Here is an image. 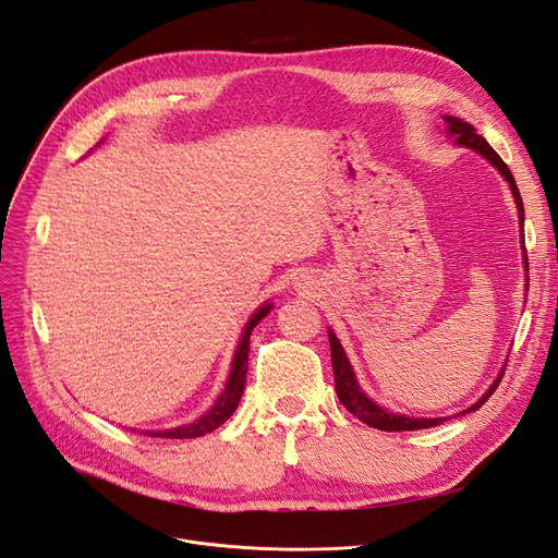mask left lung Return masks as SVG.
<instances>
[{"label":"left lung","mask_w":558,"mask_h":558,"mask_svg":"<svg viewBox=\"0 0 558 558\" xmlns=\"http://www.w3.org/2000/svg\"><path fill=\"white\" fill-rule=\"evenodd\" d=\"M445 122H447V132L457 138L459 146L477 150L480 155L487 157L502 175H506V181L510 183V190H512V194H514V202H517V208H519L521 229H524V202H521L519 187H517V183H514V175H512V171L508 169L506 161H502L500 155L489 146L487 141H484L482 134L475 132L473 124L463 122V120H459V118H449V116L445 118ZM524 250H526V247H524ZM524 264H526V271H529V262H524ZM329 345H331V364H333L336 393H338L340 403H343L356 420H362L364 424H368V426H373V428H377V430H417V428L440 426V424L447 420V417L424 420V417L393 415V412H389V410L380 408L377 403H373V401L366 397V393H364L362 389H359L356 377H354V371H352V366H350V362H348V356H345L343 348H340L338 338H336L331 331H329ZM500 377H502V375H498V380L492 385V389H489L487 393H484V397H482L475 405H471L469 410H465V412H473V410L482 408L484 401H487V399L492 397V393L496 391V387H498V383H500ZM465 412H463V415H465Z\"/></svg>","instance_id":"8db88e82"}]
</instances>
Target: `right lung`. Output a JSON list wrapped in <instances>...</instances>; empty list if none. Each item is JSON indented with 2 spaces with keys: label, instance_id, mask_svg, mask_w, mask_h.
Here are the masks:
<instances>
[{
  "label": "right lung",
  "instance_id": "add662e5",
  "mask_svg": "<svg viewBox=\"0 0 558 558\" xmlns=\"http://www.w3.org/2000/svg\"><path fill=\"white\" fill-rule=\"evenodd\" d=\"M271 311V305H262V308L253 315V319L247 322V327L243 331V338L239 343L236 356H233V364H231V373H229V383L225 387V391L220 393V399L215 401V405L202 415L196 422L185 424V426H178V428H169V430H150L148 436H157V438H199L210 434V430L218 428L220 424H225L231 415L233 410L239 408L241 401V393L245 389V373H247V352H250V333L259 325V322L268 315Z\"/></svg>",
  "mask_w": 558,
  "mask_h": 558
}]
</instances>
